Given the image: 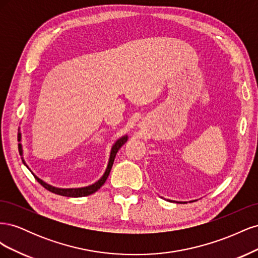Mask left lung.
Returning a JSON list of instances; mask_svg holds the SVG:
<instances>
[{
  "label": "left lung",
  "instance_id": "left-lung-1",
  "mask_svg": "<svg viewBox=\"0 0 258 258\" xmlns=\"http://www.w3.org/2000/svg\"><path fill=\"white\" fill-rule=\"evenodd\" d=\"M169 201H170V200H169Z\"/></svg>",
  "mask_w": 258,
  "mask_h": 258
}]
</instances>
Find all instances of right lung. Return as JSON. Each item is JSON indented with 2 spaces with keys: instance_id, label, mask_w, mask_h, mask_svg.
I'll return each mask as SVG.
<instances>
[{
  "instance_id": "obj_1",
  "label": "right lung",
  "mask_w": 258,
  "mask_h": 258,
  "mask_svg": "<svg viewBox=\"0 0 258 258\" xmlns=\"http://www.w3.org/2000/svg\"><path fill=\"white\" fill-rule=\"evenodd\" d=\"M128 140V137L124 136L120 139L117 140V141L115 142V144L113 145L112 147V151H111V155H110V160H108V165H107V168L105 170V172L103 174V176L101 177L98 182H96L95 184L92 185H89V186H86V187H81V188H57V187H53L47 183H45L44 181H42L41 178H38L37 176H35L34 174V177L37 179V182L40 183L43 187H45L46 189L53 192V194H57V195H60V196H66V197H85V196H89V195L96 192L98 189H100V187L102 186L106 178L108 176V174H110L111 172V169H112V166H113V162H114V159H115V156L117 154V152H118L119 148L127 142ZM19 141H20V135H19ZM19 148H20V154L22 155V150H21V144H19ZM23 163L26 165L25 160H22ZM27 166V165H26Z\"/></svg>"
}]
</instances>
